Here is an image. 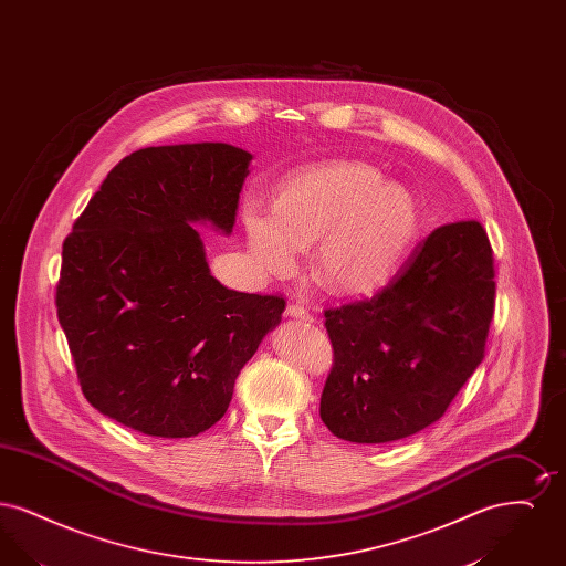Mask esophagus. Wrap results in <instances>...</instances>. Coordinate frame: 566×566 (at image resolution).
I'll list each match as a JSON object with an SVG mask.
<instances>
[{
    "instance_id": "34e87169",
    "label": "esophagus",
    "mask_w": 566,
    "mask_h": 566,
    "mask_svg": "<svg viewBox=\"0 0 566 566\" xmlns=\"http://www.w3.org/2000/svg\"><path fill=\"white\" fill-rule=\"evenodd\" d=\"M286 314H289V316H293V318L307 321V323H312V321H314V316L310 314V310H307L305 305H301V303H291V305L286 307Z\"/></svg>"
}]
</instances>
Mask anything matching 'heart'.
Segmentation results:
<instances>
[{"instance_id": "1", "label": "heart", "mask_w": 566, "mask_h": 566, "mask_svg": "<svg viewBox=\"0 0 566 566\" xmlns=\"http://www.w3.org/2000/svg\"><path fill=\"white\" fill-rule=\"evenodd\" d=\"M243 224L261 270L291 273L298 248L316 243L312 271L321 284L339 295H369L403 265L420 212L409 190L379 185L369 165L333 161L289 176L275 192L273 214L250 206Z\"/></svg>"}]
</instances>
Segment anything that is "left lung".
Wrapping results in <instances>:
<instances>
[{
  "instance_id": "left-lung-1",
  "label": "left lung",
  "mask_w": 566,
  "mask_h": 566,
  "mask_svg": "<svg viewBox=\"0 0 566 566\" xmlns=\"http://www.w3.org/2000/svg\"><path fill=\"white\" fill-rule=\"evenodd\" d=\"M494 256L482 222L441 224L376 295L324 310L333 365L321 418L354 443L437 422L484 360Z\"/></svg>"
}]
</instances>
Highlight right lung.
<instances>
[{"mask_svg":"<svg viewBox=\"0 0 566 566\" xmlns=\"http://www.w3.org/2000/svg\"><path fill=\"white\" fill-rule=\"evenodd\" d=\"M252 155L229 144L135 150L63 242L56 316L82 395L150 437L216 424L284 296L224 289L192 220L231 233Z\"/></svg>","mask_w":566,"mask_h":566,"instance_id":"obj_1","label":"right lung"}]
</instances>
